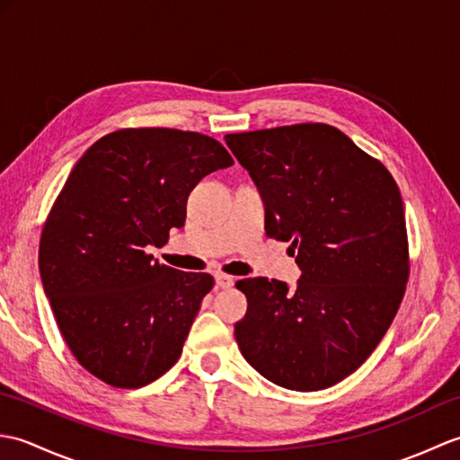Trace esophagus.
Wrapping results in <instances>:
<instances>
[{
    "mask_svg": "<svg viewBox=\"0 0 460 460\" xmlns=\"http://www.w3.org/2000/svg\"><path fill=\"white\" fill-rule=\"evenodd\" d=\"M215 282H217V287H221V288H231L233 285H235V279L225 275V272H217V275H215Z\"/></svg>",
    "mask_w": 460,
    "mask_h": 460,
    "instance_id": "1",
    "label": "esophagus"
}]
</instances>
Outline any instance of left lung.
<instances>
[{
  "mask_svg": "<svg viewBox=\"0 0 460 460\" xmlns=\"http://www.w3.org/2000/svg\"><path fill=\"white\" fill-rule=\"evenodd\" d=\"M262 195L269 237L288 241L295 288L243 279V358L262 377L318 392L364 364L397 314L409 280L405 211L394 175L344 132L302 122L227 134Z\"/></svg>",
  "mask_w": 460,
  "mask_h": 460,
  "instance_id": "obj_1",
  "label": "left lung"
}]
</instances>
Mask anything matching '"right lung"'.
Wrapping results in <instances>:
<instances>
[{
	"label": "right lung",
	"instance_id": "right-lung-1",
	"mask_svg": "<svg viewBox=\"0 0 460 460\" xmlns=\"http://www.w3.org/2000/svg\"><path fill=\"white\" fill-rule=\"evenodd\" d=\"M227 165L211 136L122 128L84 152L57 195L39 241L43 288L71 354L104 384L144 387L180 359L215 280L146 247L165 245L190 191Z\"/></svg>",
	"mask_w": 460,
	"mask_h": 460
}]
</instances>
